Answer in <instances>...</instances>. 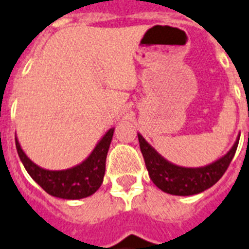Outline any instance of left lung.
Here are the masks:
<instances>
[{
    "mask_svg": "<svg viewBox=\"0 0 249 249\" xmlns=\"http://www.w3.org/2000/svg\"><path fill=\"white\" fill-rule=\"evenodd\" d=\"M149 176L162 192L172 196H194L213 186L228 170L238 148L240 135L225 156L203 167H182L163 158L142 135L137 134Z\"/></svg>",
    "mask_w": 249,
    "mask_h": 249,
    "instance_id": "left-lung-1",
    "label": "left lung"
}]
</instances>
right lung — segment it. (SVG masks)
<instances>
[{
	"instance_id": "right-lung-1",
	"label": "right lung",
	"mask_w": 249,
	"mask_h": 249,
	"mask_svg": "<svg viewBox=\"0 0 249 249\" xmlns=\"http://www.w3.org/2000/svg\"><path fill=\"white\" fill-rule=\"evenodd\" d=\"M114 127L105 132L91 154L83 162L67 170H46L36 164L21 149L15 135V145L23 166L33 180L47 194L61 199H82L92 196L103 184L105 175V162L109 146L112 142Z\"/></svg>"
}]
</instances>
